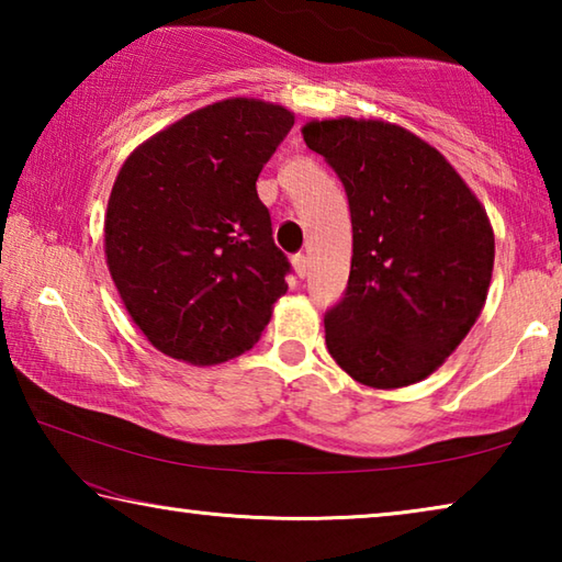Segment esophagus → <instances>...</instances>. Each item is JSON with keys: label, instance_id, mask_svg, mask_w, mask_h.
<instances>
[{"label": "esophagus", "instance_id": "1", "mask_svg": "<svg viewBox=\"0 0 562 562\" xmlns=\"http://www.w3.org/2000/svg\"><path fill=\"white\" fill-rule=\"evenodd\" d=\"M292 268H294V272H297V278H307L310 262H307V258H304V255H294Z\"/></svg>", "mask_w": 562, "mask_h": 562}]
</instances>
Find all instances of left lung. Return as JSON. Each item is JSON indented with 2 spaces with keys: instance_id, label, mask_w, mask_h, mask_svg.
Returning <instances> with one entry per match:
<instances>
[{
  "instance_id": "obj_1",
  "label": "left lung",
  "mask_w": 562,
  "mask_h": 562,
  "mask_svg": "<svg viewBox=\"0 0 562 562\" xmlns=\"http://www.w3.org/2000/svg\"><path fill=\"white\" fill-rule=\"evenodd\" d=\"M304 144L345 186L347 290L325 315L329 355L357 382L398 389L429 376L486 302L493 231L439 150L384 121H310Z\"/></svg>"
}]
</instances>
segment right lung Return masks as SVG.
I'll use <instances>...</instances> for the list:
<instances>
[{
    "mask_svg": "<svg viewBox=\"0 0 562 562\" xmlns=\"http://www.w3.org/2000/svg\"><path fill=\"white\" fill-rule=\"evenodd\" d=\"M292 123L274 103L227 99L156 133L119 170L106 262L164 355L190 364L243 355L288 292V255L255 183Z\"/></svg>",
    "mask_w": 562,
    "mask_h": 562,
    "instance_id": "add662e5",
    "label": "right lung"
}]
</instances>
